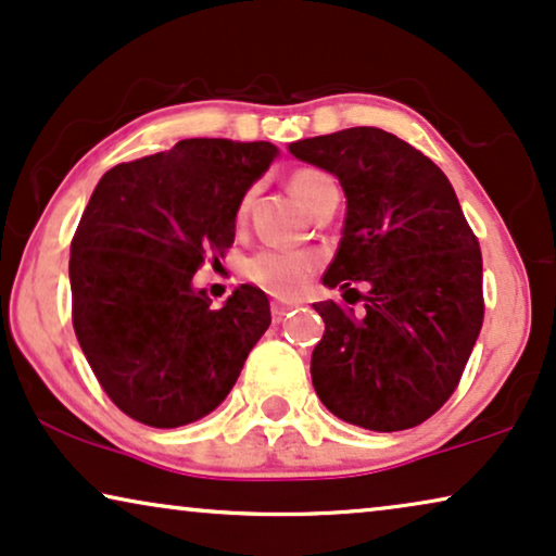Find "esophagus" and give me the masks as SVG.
<instances>
[{
    "label": "esophagus",
    "mask_w": 556,
    "mask_h": 556,
    "mask_svg": "<svg viewBox=\"0 0 556 556\" xmlns=\"http://www.w3.org/2000/svg\"><path fill=\"white\" fill-rule=\"evenodd\" d=\"M293 306L295 303H291V301H273V306H270L273 321H283V318L288 316V311H291Z\"/></svg>",
    "instance_id": "esophagus-1"
}]
</instances>
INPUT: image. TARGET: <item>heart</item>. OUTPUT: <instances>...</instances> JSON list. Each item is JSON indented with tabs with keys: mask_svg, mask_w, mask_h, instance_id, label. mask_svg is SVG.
<instances>
[{
	"mask_svg": "<svg viewBox=\"0 0 556 556\" xmlns=\"http://www.w3.org/2000/svg\"><path fill=\"white\" fill-rule=\"evenodd\" d=\"M288 187H291L295 200L308 210L326 189L333 187V181L329 174L306 166V169H295L291 174ZM245 207L248 200L240 204V212H245ZM316 265L318 257L314 253H308V250L268 248L250 257L245 265V276L253 280L255 286H261L265 291L276 295H295L308 283V278L314 276Z\"/></svg>",
	"mask_w": 556,
	"mask_h": 556,
	"instance_id": "obj_1",
	"label": "heart"
}]
</instances>
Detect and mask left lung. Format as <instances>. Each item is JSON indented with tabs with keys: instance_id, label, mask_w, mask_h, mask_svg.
Listing matches in <instances>:
<instances>
[{
	"instance_id": "1",
	"label": "left lung",
	"mask_w": 556,
	"mask_h": 556,
	"mask_svg": "<svg viewBox=\"0 0 556 556\" xmlns=\"http://www.w3.org/2000/svg\"><path fill=\"white\" fill-rule=\"evenodd\" d=\"M288 149L331 172L346 194L324 286L368 288L349 302L362 299V314L314 303L326 324L311 354L318 400L364 430L415 428L451 400L481 333L478 238L445 174L394 134L356 126Z\"/></svg>"
}]
</instances>
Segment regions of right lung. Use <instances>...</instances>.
I'll return each mask as SVG.
<instances>
[{
	"mask_svg": "<svg viewBox=\"0 0 556 556\" xmlns=\"http://www.w3.org/2000/svg\"><path fill=\"white\" fill-rule=\"evenodd\" d=\"M278 149L185 139L109 169L71 242L73 329L113 405L151 428L210 415L270 326L261 288L212 308L192 276L225 255L235 217ZM217 261V257H215Z\"/></svg>",
	"mask_w": 556,
	"mask_h": 556,
	"instance_id": "right-lung-1",
	"label": "right lung"
}]
</instances>
